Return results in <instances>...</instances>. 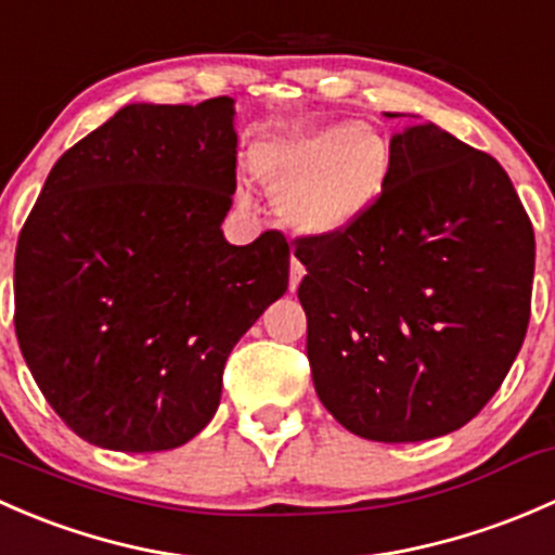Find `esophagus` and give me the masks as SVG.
<instances>
[{"instance_id":"esophagus-1","label":"esophagus","mask_w":555,"mask_h":555,"mask_svg":"<svg viewBox=\"0 0 555 555\" xmlns=\"http://www.w3.org/2000/svg\"><path fill=\"white\" fill-rule=\"evenodd\" d=\"M304 273H306V268L300 266V260H295V257H293V266H289V293H295V289H298Z\"/></svg>"}]
</instances>
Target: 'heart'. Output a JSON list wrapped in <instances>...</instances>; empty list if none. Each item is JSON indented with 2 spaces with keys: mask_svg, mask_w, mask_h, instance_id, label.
Masks as SVG:
<instances>
[{
  "mask_svg": "<svg viewBox=\"0 0 555 555\" xmlns=\"http://www.w3.org/2000/svg\"><path fill=\"white\" fill-rule=\"evenodd\" d=\"M251 171L279 193V215L306 236L354 225L384 193L391 147L362 122H324L257 144Z\"/></svg>",
  "mask_w": 555,
  "mask_h": 555,
  "instance_id": "heart-1",
  "label": "heart"
}]
</instances>
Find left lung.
Returning a JSON list of instances; mask_svg holds the SVG:
<instances>
[{"label": "left lung", "mask_w": 555, "mask_h": 555, "mask_svg": "<svg viewBox=\"0 0 555 555\" xmlns=\"http://www.w3.org/2000/svg\"><path fill=\"white\" fill-rule=\"evenodd\" d=\"M389 147L376 204L298 238V298L322 405L365 440L418 443L464 427L505 382L529 327L534 231L505 169L435 122Z\"/></svg>", "instance_id": "obj_1"}]
</instances>
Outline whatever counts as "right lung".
<instances>
[{"label":"right lung","instance_id":"obj_1","mask_svg":"<svg viewBox=\"0 0 555 555\" xmlns=\"http://www.w3.org/2000/svg\"><path fill=\"white\" fill-rule=\"evenodd\" d=\"M233 99L126 104L50 169L15 249V335L44 400L102 449L184 446L238 338L287 293L289 244L222 236Z\"/></svg>","mask_w":555,"mask_h":555}]
</instances>
